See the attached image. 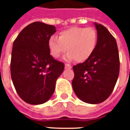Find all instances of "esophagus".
Masks as SVG:
<instances>
[{"label": "esophagus", "instance_id": "34e87169", "mask_svg": "<svg viewBox=\"0 0 130 130\" xmlns=\"http://www.w3.org/2000/svg\"><path fill=\"white\" fill-rule=\"evenodd\" d=\"M65 68L66 69H71L72 66L70 64H68V63H65Z\"/></svg>", "mask_w": 130, "mask_h": 130}]
</instances>
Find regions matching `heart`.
I'll return each mask as SVG.
<instances>
[{
	"instance_id": "obj_1",
	"label": "heart",
	"mask_w": 130,
	"mask_h": 130,
	"mask_svg": "<svg viewBox=\"0 0 130 130\" xmlns=\"http://www.w3.org/2000/svg\"><path fill=\"white\" fill-rule=\"evenodd\" d=\"M97 43L95 29L72 27L61 31L58 38L52 36L48 41V47L53 57H60L67 50L66 59L83 63L92 56Z\"/></svg>"
}]
</instances>
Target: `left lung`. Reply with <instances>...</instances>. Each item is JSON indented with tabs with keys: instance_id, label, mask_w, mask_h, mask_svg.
<instances>
[{
	"instance_id": "8db88e82",
	"label": "left lung",
	"mask_w": 130,
	"mask_h": 130,
	"mask_svg": "<svg viewBox=\"0 0 130 130\" xmlns=\"http://www.w3.org/2000/svg\"><path fill=\"white\" fill-rule=\"evenodd\" d=\"M98 43L92 55L85 62L73 67L72 87L80 100L97 104L112 93L119 73L117 41L102 24H95Z\"/></svg>"
}]
</instances>
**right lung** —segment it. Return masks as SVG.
Returning <instances> with one entry per match:
<instances>
[{"mask_svg": "<svg viewBox=\"0 0 130 130\" xmlns=\"http://www.w3.org/2000/svg\"><path fill=\"white\" fill-rule=\"evenodd\" d=\"M56 32L53 25L35 22L19 34L13 44L11 76L19 97L32 105L47 101L64 63L51 55L48 41Z\"/></svg>", "mask_w": 130, "mask_h": 130, "instance_id": "obj_1", "label": "right lung"}]
</instances>
